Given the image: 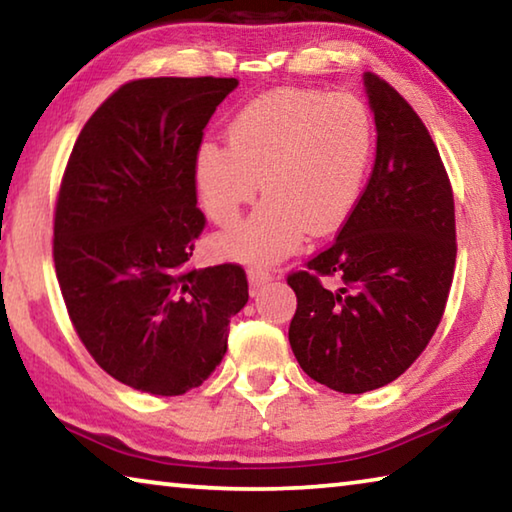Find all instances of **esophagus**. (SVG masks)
Returning a JSON list of instances; mask_svg holds the SVG:
<instances>
[{
  "label": "esophagus",
  "mask_w": 512,
  "mask_h": 512,
  "mask_svg": "<svg viewBox=\"0 0 512 512\" xmlns=\"http://www.w3.org/2000/svg\"><path fill=\"white\" fill-rule=\"evenodd\" d=\"M271 280H273L271 273L262 271V268H248V284H250V291H253V293H257L259 289L264 287V284H268Z\"/></svg>",
  "instance_id": "obj_1"
}]
</instances>
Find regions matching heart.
Returning a JSON list of instances; mask_svg holds the SVG:
<instances>
[{"label":"heart","mask_w":512,"mask_h":512,"mask_svg":"<svg viewBox=\"0 0 512 512\" xmlns=\"http://www.w3.org/2000/svg\"><path fill=\"white\" fill-rule=\"evenodd\" d=\"M372 144V117L352 94L275 90L250 101L232 119L228 149L207 142L196 155V187L216 225L239 221L257 183L266 198L216 248L239 262L273 264L296 253L307 230L332 235L363 194Z\"/></svg>","instance_id":"heart-1"}]
</instances>
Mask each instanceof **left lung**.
Instances as JSON below:
<instances>
[{"mask_svg": "<svg viewBox=\"0 0 512 512\" xmlns=\"http://www.w3.org/2000/svg\"><path fill=\"white\" fill-rule=\"evenodd\" d=\"M377 126L370 180L332 246L289 275V343L307 375L339 393L391 384L427 348L456 264L454 196L422 119L363 74ZM334 276L339 288H325Z\"/></svg>", "mask_w": 512, "mask_h": 512, "instance_id": "left-lung-1", "label": "left lung"}]
</instances>
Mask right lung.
I'll return each mask as SVG.
<instances>
[{"label":"right lung","mask_w":512,"mask_h":512,"mask_svg":"<svg viewBox=\"0 0 512 512\" xmlns=\"http://www.w3.org/2000/svg\"><path fill=\"white\" fill-rule=\"evenodd\" d=\"M237 79H142L110 94L69 155L54 219L56 277L76 334L121 384L201 386L248 302L244 268H192L203 128Z\"/></svg>","instance_id":"obj_1"}]
</instances>
